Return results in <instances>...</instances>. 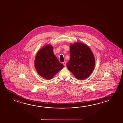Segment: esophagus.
<instances>
[{
	"instance_id": "obj_1",
	"label": "esophagus",
	"mask_w": 123,
	"mask_h": 123,
	"mask_svg": "<svg viewBox=\"0 0 123 123\" xmlns=\"http://www.w3.org/2000/svg\"><path fill=\"white\" fill-rule=\"evenodd\" d=\"M66 64H67V62H66V61H64V62H63V65L65 66H66Z\"/></svg>"
}]
</instances>
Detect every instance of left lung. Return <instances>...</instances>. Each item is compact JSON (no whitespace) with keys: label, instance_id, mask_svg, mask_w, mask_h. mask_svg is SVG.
Wrapping results in <instances>:
<instances>
[{"label":"left lung","instance_id":"8db88e82","mask_svg":"<svg viewBox=\"0 0 123 123\" xmlns=\"http://www.w3.org/2000/svg\"><path fill=\"white\" fill-rule=\"evenodd\" d=\"M70 58L67 65L76 79L82 80L88 77L94 68L95 60L87 45L80 42L70 45Z\"/></svg>","mask_w":123,"mask_h":123}]
</instances>
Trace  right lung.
Segmentation results:
<instances>
[{"label":"right lung","instance_id":"add662e5","mask_svg":"<svg viewBox=\"0 0 123 123\" xmlns=\"http://www.w3.org/2000/svg\"><path fill=\"white\" fill-rule=\"evenodd\" d=\"M35 67L40 76L47 80L52 79L63 67L53 52V47L46 45L38 50L35 60Z\"/></svg>","mask_w":123,"mask_h":123}]
</instances>
